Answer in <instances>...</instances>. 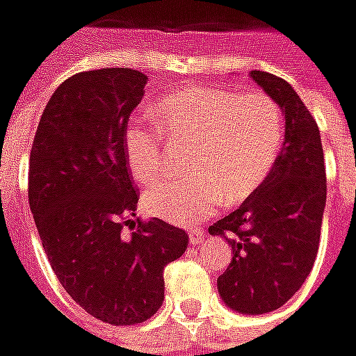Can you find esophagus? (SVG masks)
<instances>
[{
    "mask_svg": "<svg viewBox=\"0 0 356 356\" xmlns=\"http://www.w3.org/2000/svg\"><path fill=\"white\" fill-rule=\"evenodd\" d=\"M202 241H204V231L192 229V231H190V243H192V245H197V243H202Z\"/></svg>",
    "mask_w": 356,
    "mask_h": 356,
    "instance_id": "1",
    "label": "esophagus"
}]
</instances>
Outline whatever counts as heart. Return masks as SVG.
Listing matches in <instances>:
<instances>
[{"label":"heart","mask_w":356,"mask_h":356,"mask_svg":"<svg viewBox=\"0 0 356 356\" xmlns=\"http://www.w3.org/2000/svg\"><path fill=\"white\" fill-rule=\"evenodd\" d=\"M161 131L131 119L123 149L131 174L152 182L164 166L166 136L194 140L190 172L168 178L145 194V209L176 225L206 219L223 200H247L273 170L284 139L282 111L264 92H237L221 86H184L154 106Z\"/></svg>","instance_id":"b5f03b06"}]
</instances>
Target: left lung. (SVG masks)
Instances as JSON below:
<instances>
[{"instance_id": "1", "label": "left lung", "mask_w": 356, "mask_h": 356, "mask_svg": "<svg viewBox=\"0 0 356 356\" xmlns=\"http://www.w3.org/2000/svg\"><path fill=\"white\" fill-rule=\"evenodd\" d=\"M250 78L282 109L284 147L266 180L239 209L213 223L209 235L225 237L233 250L217 278L221 300L237 314L259 316L284 306L312 273L327 180L316 119L294 88L261 70Z\"/></svg>"}]
</instances>
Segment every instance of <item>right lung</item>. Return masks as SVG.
Listing matches in <instances>:
<instances>
[{
	"instance_id": "right-lung-1",
	"label": "right lung",
	"mask_w": 356,
	"mask_h": 356,
	"mask_svg": "<svg viewBox=\"0 0 356 356\" xmlns=\"http://www.w3.org/2000/svg\"><path fill=\"white\" fill-rule=\"evenodd\" d=\"M147 80L131 68L74 74L44 107L29 159V206L50 266L78 306L111 325L159 312L164 266L188 247L184 229L131 219L139 192L123 135Z\"/></svg>"
}]
</instances>
